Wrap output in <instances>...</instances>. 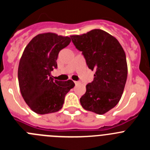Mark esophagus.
<instances>
[{
  "mask_svg": "<svg viewBox=\"0 0 150 150\" xmlns=\"http://www.w3.org/2000/svg\"><path fill=\"white\" fill-rule=\"evenodd\" d=\"M74 83H75L76 85H79V84H80V82H79V81H74Z\"/></svg>",
  "mask_w": 150,
  "mask_h": 150,
  "instance_id": "34e87169",
  "label": "esophagus"
}]
</instances>
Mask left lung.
<instances>
[{
  "label": "left lung",
  "instance_id": "1",
  "mask_svg": "<svg viewBox=\"0 0 150 150\" xmlns=\"http://www.w3.org/2000/svg\"><path fill=\"white\" fill-rule=\"evenodd\" d=\"M71 38L82 52L88 68L95 71L80 104L86 110L104 114L119 103L124 91L128 75L125 53L114 37L100 29Z\"/></svg>",
  "mask_w": 150,
  "mask_h": 150
}]
</instances>
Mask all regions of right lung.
I'll return each mask as SVG.
<instances>
[{
  "label": "right lung",
  "instance_id": "right-lung-1",
  "mask_svg": "<svg viewBox=\"0 0 150 150\" xmlns=\"http://www.w3.org/2000/svg\"><path fill=\"white\" fill-rule=\"evenodd\" d=\"M70 43L68 37L45 33L34 37L24 50L18 64V84L26 104L38 114L62 109L65 95L75 86L71 79L59 81L51 75L57 68L59 52Z\"/></svg>",
  "mask_w": 150,
  "mask_h": 150
}]
</instances>
